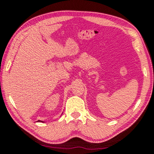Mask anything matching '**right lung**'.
<instances>
[{
    "label": "right lung",
    "mask_w": 154,
    "mask_h": 154,
    "mask_svg": "<svg viewBox=\"0 0 154 154\" xmlns=\"http://www.w3.org/2000/svg\"><path fill=\"white\" fill-rule=\"evenodd\" d=\"M38 122H41V121H39V120H38Z\"/></svg>",
    "instance_id": "1"
}]
</instances>
